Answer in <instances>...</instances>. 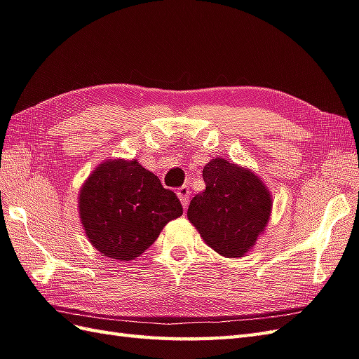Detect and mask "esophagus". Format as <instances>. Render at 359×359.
I'll list each match as a JSON object with an SVG mask.
<instances>
[{"mask_svg":"<svg viewBox=\"0 0 359 359\" xmlns=\"http://www.w3.org/2000/svg\"><path fill=\"white\" fill-rule=\"evenodd\" d=\"M189 196H191V192H189V188L188 187H180L179 189H177V197H179V200H180V203H182V206L183 208H188V203H189Z\"/></svg>","mask_w":359,"mask_h":359,"instance_id":"34e87169","label":"esophagus"}]
</instances>
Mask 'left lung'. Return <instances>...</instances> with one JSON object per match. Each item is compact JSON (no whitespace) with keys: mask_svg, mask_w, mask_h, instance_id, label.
I'll use <instances>...</instances> for the list:
<instances>
[{"mask_svg":"<svg viewBox=\"0 0 359 359\" xmlns=\"http://www.w3.org/2000/svg\"><path fill=\"white\" fill-rule=\"evenodd\" d=\"M206 189L191 200L188 219L205 243L227 258H243L264 232L271 196L250 170L215 158L203 168Z\"/></svg>","mask_w":359,"mask_h":359,"instance_id":"8db88e82","label":"left lung"}]
</instances>
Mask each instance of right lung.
I'll list each match as a JSON object with an SVG mask.
<instances>
[{
	"label": "right lung",
	"instance_id": "obj_1",
	"mask_svg": "<svg viewBox=\"0 0 359 359\" xmlns=\"http://www.w3.org/2000/svg\"><path fill=\"white\" fill-rule=\"evenodd\" d=\"M79 210L90 244L118 261L142 255L183 214L177 196L135 159L100 163L81 187Z\"/></svg>",
	"mask_w": 359,
	"mask_h": 359
}]
</instances>
